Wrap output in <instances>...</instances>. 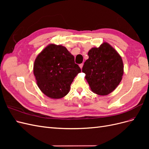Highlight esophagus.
<instances>
[{
    "mask_svg": "<svg viewBox=\"0 0 149 149\" xmlns=\"http://www.w3.org/2000/svg\"><path fill=\"white\" fill-rule=\"evenodd\" d=\"M79 66V67H80V68L82 69V68H83V64L81 63V64H80Z\"/></svg>",
    "mask_w": 149,
    "mask_h": 149,
    "instance_id": "obj_1",
    "label": "esophagus"
}]
</instances>
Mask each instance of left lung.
<instances>
[{"label":"left lung","instance_id":"8db88e82","mask_svg":"<svg viewBox=\"0 0 149 149\" xmlns=\"http://www.w3.org/2000/svg\"><path fill=\"white\" fill-rule=\"evenodd\" d=\"M89 58L84 62L82 71L91 91L98 95L106 96L118 87L124 73L122 58L109 43L88 52Z\"/></svg>","mask_w":149,"mask_h":149}]
</instances>
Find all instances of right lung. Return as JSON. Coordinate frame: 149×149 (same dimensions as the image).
Instances as JSON below:
<instances>
[{
    "label": "right lung",
    "mask_w": 149,
    "mask_h": 149,
    "mask_svg": "<svg viewBox=\"0 0 149 149\" xmlns=\"http://www.w3.org/2000/svg\"><path fill=\"white\" fill-rule=\"evenodd\" d=\"M81 72L74 57L62 45L49 44L36 58L33 74L42 92L60 99L69 93L75 76Z\"/></svg>",
    "instance_id": "1"
}]
</instances>
